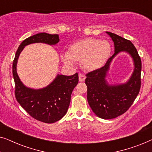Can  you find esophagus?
I'll list each match as a JSON object with an SVG mask.
<instances>
[{
  "mask_svg": "<svg viewBox=\"0 0 152 152\" xmlns=\"http://www.w3.org/2000/svg\"><path fill=\"white\" fill-rule=\"evenodd\" d=\"M85 79H86V77L84 74H80L79 75V80L80 81V82H84L85 80Z\"/></svg>",
  "mask_w": 152,
  "mask_h": 152,
  "instance_id": "esophagus-1",
  "label": "esophagus"
}]
</instances>
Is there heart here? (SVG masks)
<instances>
[{"label":"heart","mask_w":152,"mask_h":152,"mask_svg":"<svg viewBox=\"0 0 152 152\" xmlns=\"http://www.w3.org/2000/svg\"><path fill=\"white\" fill-rule=\"evenodd\" d=\"M111 53V47L108 41L86 38L73 43L68 53L61 55V59L68 65H72L75 61H82L86 70H94L106 63Z\"/></svg>","instance_id":"b5f03b06"}]
</instances>
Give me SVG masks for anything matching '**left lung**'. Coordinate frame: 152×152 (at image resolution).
I'll use <instances>...</instances> for the list:
<instances>
[{"label":"left lung","instance_id":"left-lung-1","mask_svg":"<svg viewBox=\"0 0 152 152\" xmlns=\"http://www.w3.org/2000/svg\"><path fill=\"white\" fill-rule=\"evenodd\" d=\"M114 43L115 53L105 65L86 75L87 100L95 115L102 119H112L125 113L138 95L141 84V59L138 51L129 40L114 33L107 32ZM129 53L134 61L135 68L130 80L124 85L109 86L105 80L113 58L120 51Z\"/></svg>","mask_w":152,"mask_h":152}]
</instances>
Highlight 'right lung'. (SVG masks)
I'll list each match as a JSON object with an SVG mask.
<instances>
[{"label": "right lung", "mask_w": 152, "mask_h": 152, "mask_svg": "<svg viewBox=\"0 0 152 152\" xmlns=\"http://www.w3.org/2000/svg\"><path fill=\"white\" fill-rule=\"evenodd\" d=\"M59 41L58 34L44 32L28 37L18 47L12 66L16 100L29 115L45 123H53L65 115L69 107L72 91L78 84L77 72L71 76L58 75L47 87L34 90L27 88L20 82L16 72V64L20 52L26 45L34 43L55 45Z\"/></svg>", "instance_id": "add662e5"}]
</instances>
